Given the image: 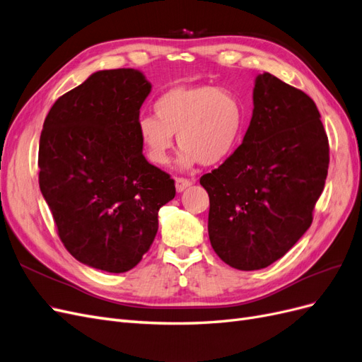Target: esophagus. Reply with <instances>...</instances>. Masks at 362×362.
<instances>
[{"mask_svg": "<svg viewBox=\"0 0 362 362\" xmlns=\"http://www.w3.org/2000/svg\"><path fill=\"white\" fill-rule=\"evenodd\" d=\"M193 184L192 180H187V178H175V187H177V192L181 193L184 192L187 187H190V185Z\"/></svg>", "mask_w": 362, "mask_h": 362, "instance_id": "1", "label": "esophagus"}]
</instances>
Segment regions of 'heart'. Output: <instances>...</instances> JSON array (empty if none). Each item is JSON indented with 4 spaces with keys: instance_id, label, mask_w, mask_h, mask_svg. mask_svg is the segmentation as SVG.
<instances>
[{
    "instance_id": "1",
    "label": "heart",
    "mask_w": 362,
    "mask_h": 362,
    "mask_svg": "<svg viewBox=\"0 0 362 362\" xmlns=\"http://www.w3.org/2000/svg\"><path fill=\"white\" fill-rule=\"evenodd\" d=\"M156 115L137 119V133L148 158L166 164L177 134L180 164L214 166L234 154L243 137L246 107L240 98L216 86H177L161 93Z\"/></svg>"
}]
</instances>
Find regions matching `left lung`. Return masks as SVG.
<instances>
[{"label":"left lung","mask_w":362,"mask_h":362,"mask_svg":"<svg viewBox=\"0 0 362 362\" xmlns=\"http://www.w3.org/2000/svg\"><path fill=\"white\" fill-rule=\"evenodd\" d=\"M327 166L329 144L314 101L259 74L243 144L201 178L218 258L238 270H259L286 255L311 226Z\"/></svg>","instance_id":"1"}]
</instances>
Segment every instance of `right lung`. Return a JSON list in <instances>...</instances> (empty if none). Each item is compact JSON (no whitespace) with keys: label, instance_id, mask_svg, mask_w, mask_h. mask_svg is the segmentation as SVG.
<instances>
[{"label":"right lung","instance_id":"add662e5","mask_svg":"<svg viewBox=\"0 0 362 362\" xmlns=\"http://www.w3.org/2000/svg\"><path fill=\"white\" fill-rule=\"evenodd\" d=\"M151 83L137 69L92 74L43 122L39 185L69 254L124 273L149 250L175 182L144 156L137 133Z\"/></svg>","mask_w":362,"mask_h":362}]
</instances>
